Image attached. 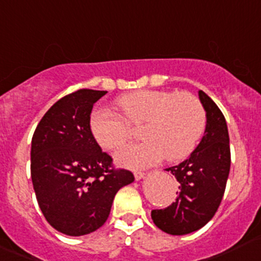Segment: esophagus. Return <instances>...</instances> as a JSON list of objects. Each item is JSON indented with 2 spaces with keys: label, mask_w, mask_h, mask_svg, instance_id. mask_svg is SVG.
<instances>
[{
  "label": "esophagus",
  "mask_w": 261,
  "mask_h": 261,
  "mask_svg": "<svg viewBox=\"0 0 261 261\" xmlns=\"http://www.w3.org/2000/svg\"><path fill=\"white\" fill-rule=\"evenodd\" d=\"M144 176H146V173H144V172H139V171L134 172V178H136L137 181H141V179H143Z\"/></svg>",
  "instance_id": "obj_1"
}]
</instances>
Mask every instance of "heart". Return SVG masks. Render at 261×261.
Here are the masks:
<instances>
[{"instance_id": "1", "label": "heart", "mask_w": 261, "mask_h": 261, "mask_svg": "<svg viewBox=\"0 0 261 261\" xmlns=\"http://www.w3.org/2000/svg\"><path fill=\"white\" fill-rule=\"evenodd\" d=\"M122 115L108 108L90 115V132L106 149H115L128 139L130 125L143 124L141 143L127 144L115 153L118 165L141 170L166 155L168 161L187 157L197 147L206 128L202 104L190 94L166 90H139L118 98Z\"/></svg>"}]
</instances>
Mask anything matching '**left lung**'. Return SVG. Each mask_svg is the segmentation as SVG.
<instances>
[{"label": "left lung", "mask_w": 261, "mask_h": 261, "mask_svg": "<svg viewBox=\"0 0 261 261\" xmlns=\"http://www.w3.org/2000/svg\"><path fill=\"white\" fill-rule=\"evenodd\" d=\"M206 112V128L198 146L171 172L179 186L176 201L163 210H153V222L171 235H186L205 226L224 196L230 172V139L224 114L210 96L198 90Z\"/></svg>", "instance_id": "obj_1"}]
</instances>
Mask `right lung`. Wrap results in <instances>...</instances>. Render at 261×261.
<instances>
[{
    "label": "right lung",
    "instance_id": "right-lung-1",
    "mask_svg": "<svg viewBox=\"0 0 261 261\" xmlns=\"http://www.w3.org/2000/svg\"><path fill=\"white\" fill-rule=\"evenodd\" d=\"M108 91L80 89L56 101L37 124L31 142V178L40 210L69 236L98 230L111 214L115 193L134 181L112 168L90 132L93 106Z\"/></svg>",
    "mask_w": 261,
    "mask_h": 261
}]
</instances>
